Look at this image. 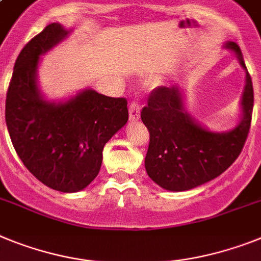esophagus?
<instances>
[{
    "label": "esophagus",
    "instance_id": "esophagus-1",
    "mask_svg": "<svg viewBox=\"0 0 261 261\" xmlns=\"http://www.w3.org/2000/svg\"><path fill=\"white\" fill-rule=\"evenodd\" d=\"M128 113H130V120H138L141 117V105L138 102H131L128 107Z\"/></svg>",
    "mask_w": 261,
    "mask_h": 261
}]
</instances>
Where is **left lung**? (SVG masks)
<instances>
[{"mask_svg":"<svg viewBox=\"0 0 261 261\" xmlns=\"http://www.w3.org/2000/svg\"><path fill=\"white\" fill-rule=\"evenodd\" d=\"M223 47L233 53L246 70L242 117L233 128L214 131L195 119L186 110L179 85L155 89L142 109V122L150 131L144 167L148 176L167 191H187L218 178L243 150L252 119V80L238 43L227 41Z\"/></svg>","mask_w":261,"mask_h":261,"instance_id":"left-lung-1","label":"left lung"}]
</instances>
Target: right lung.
<instances>
[{
    "instance_id": "obj_1",
    "label": "right lung",
    "mask_w": 261,
    "mask_h": 261,
    "mask_svg": "<svg viewBox=\"0 0 261 261\" xmlns=\"http://www.w3.org/2000/svg\"><path fill=\"white\" fill-rule=\"evenodd\" d=\"M73 33L58 22L26 43L15 61L6 95V126L19 159L39 181L78 192L95 179L105 144L127 123L124 98L93 89L66 99H47L38 81L41 57Z\"/></svg>"
}]
</instances>
